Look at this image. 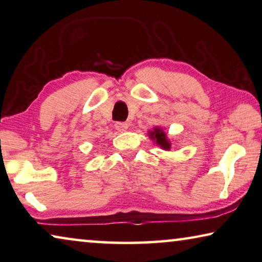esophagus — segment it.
Returning a JSON list of instances; mask_svg holds the SVG:
<instances>
[{
	"instance_id": "esophagus-1",
	"label": "esophagus",
	"mask_w": 262,
	"mask_h": 262,
	"mask_svg": "<svg viewBox=\"0 0 262 262\" xmlns=\"http://www.w3.org/2000/svg\"><path fill=\"white\" fill-rule=\"evenodd\" d=\"M115 127L117 128L118 131H120V132H123V131H125L126 128L128 127V125L126 123H116L115 124Z\"/></svg>"
}]
</instances>
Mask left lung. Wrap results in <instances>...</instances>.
Returning a JSON list of instances; mask_svg holds the SVG:
<instances>
[{"mask_svg": "<svg viewBox=\"0 0 262 262\" xmlns=\"http://www.w3.org/2000/svg\"><path fill=\"white\" fill-rule=\"evenodd\" d=\"M150 136H151V138L156 139V143L158 144V145H160V146H162V147H164L165 150H168V148H170V143L167 142L166 135L164 134L162 128L156 127L155 130L151 132Z\"/></svg>", "mask_w": 262, "mask_h": 262, "instance_id": "1", "label": "left lung"}]
</instances>
